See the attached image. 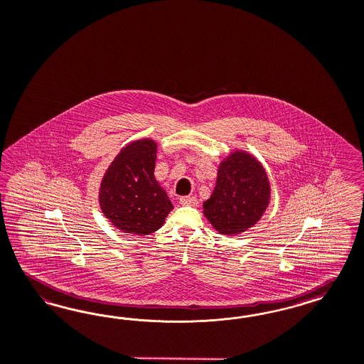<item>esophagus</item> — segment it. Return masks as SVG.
<instances>
[{"instance_id": "obj_1", "label": "esophagus", "mask_w": 364, "mask_h": 364, "mask_svg": "<svg viewBox=\"0 0 364 364\" xmlns=\"http://www.w3.org/2000/svg\"><path fill=\"white\" fill-rule=\"evenodd\" d=\"M180 204L195 207V205H198V199L195 196H183V198H180Z\"/></svg>"}]
</instances>
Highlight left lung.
Wrapping results in <instances>:
<instances>
[{
	"label": "left lung",
	"mask_w": 364,
	"mask_h": 364,
	"mask_svg": "<svg viewBox=\"0 0 364 364\" xmlns=\"http://www.w3.org/2000/svg\"><path fill=\"white\" fill-rule=\"evenodd\" d=\"M270 200V184L262 165L245 151H234L218 171L204 215L220 234L232 235L254 226Z\"/></svg>",
	"instance_id": "obj_1"
}]
</instances>
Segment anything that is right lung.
<instances>
[{
  "mask_svg": "<svg viewBox=\"0 0 364 364\" xmlns=\"http://www.w3.org/2000/svg\"><path fill=\"white\" fill-rule=\"evenodd\" d=\"M157 145L151 139L129 144L114 159L100 183L102 213L127 234L148 235L163 226L173 210L154 178Z\"/></svg>",
  "mask_w": 364,
  "mask_h": 364,
  "instance_id": "obj_1",
  "label": "right lung"
}]
</instances>
